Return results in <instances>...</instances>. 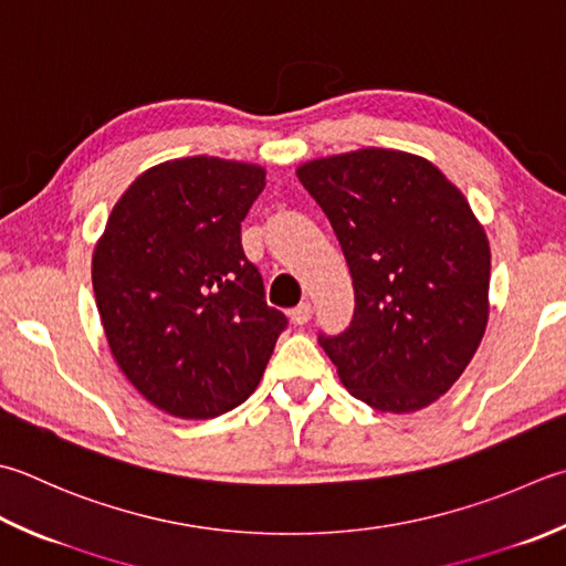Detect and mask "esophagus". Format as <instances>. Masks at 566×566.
Instances as JSON below:
<instances>
[{
	"mask_svg": "<svg viewBox=\"0 0 566 566\" xmlns=\"http://www.w3.org/2000/svg\"><path fill=\"white\" fill-rule=\"evenodd\" d=\"M312 314H314L312 304H308V302H302V304L292 308V312H290V318H292V324H294V326H304V324H308V321H312Z\"/></svg>",
	"mask_w": 566,
	"mask_h": 566,
	"instance_id": "34e87169",
	"label": "esophagus"
}]
</instances>
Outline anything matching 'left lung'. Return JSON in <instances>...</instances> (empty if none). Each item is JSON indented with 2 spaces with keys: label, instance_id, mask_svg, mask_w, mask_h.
Here are the masks:
<instances>
[{
  "label": "left lung",
  "instance_id": "left-lung-1",
  "mask_svg": "<svg viewBox=\"0 0 566 566\" xmlns=\"http://www.w3.org/2000/svg\"><path fill=\"white\" fill-rule=\"evenodd\" d=\"M356 292L350 326L318 334L340 382L380 412H417L467 370L489 324L491 248L457 186L397 149L306 161Z\"/></svg>",
  "mask_w": 566,
  "mask_h": 566
}]
</instances>
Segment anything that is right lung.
Here are the masks:
<instances>
[{
  "label": "right lung",
  "mask_w": 566,
  "mask_h": 566,
  "mask_svg": "<svg viewBox=\"0 0 566 566\" xmlns=\"http://www.w3.org/2000/svg\"><path fill=\"white\" fill-rule=\"evenodd\" d=\"M262 188L258 164L164 161L132 181L97 240L93 290L109 350L166 415L210 419L245 402L286 328L240 242Z\"/></svg>",
  "instance_id": "obj_1"
}]
</instances>
